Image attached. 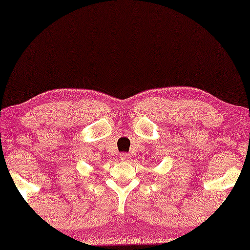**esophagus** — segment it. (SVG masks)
Instances as JSON below:
<instances>
[{
    "label": "esophagus",
    "mask_w": 250,
    "mask_h": 250,
    "mask_svg": "<svg viewBox=\"0 0 250 250\" xmlns=\"http://www.w3.org/2000/svg\"><path fill=\"white\" fill-rule=\"evenodd\" d=\"M130 157H131V155H130V154H125V153L120 154V159H121L123 162H128V161H130Z\"/></svg>",
    "instance_id": "1"
}]
</instances>
